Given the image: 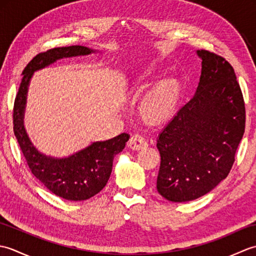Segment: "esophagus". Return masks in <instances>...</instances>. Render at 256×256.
<instances>
[{
  "mask_svg": "<svg viewBox=\"0 0 256 256\" xmlns=\"http://www.w3.org/2000/svg\"><path fill=\"white\" fill-rule=\"evenodd\" d=\"M128 148L133 150H143L145 148L146 146H148V142H146V140L140 136V135H132L131 138L128 142Z\"/></svg>",
  "mask_w": 256,
  "mask_h": 256,
  "instance_id": "1",
  "label": "esophagus"
}]
</instances>
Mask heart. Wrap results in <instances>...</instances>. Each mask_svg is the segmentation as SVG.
<instances>
[{
  "label": "heart",
  "mask_w": 256,
  "mask_h": 256,
  "mask_svg": "<svg viewBox=\"0 0 256 256\" xmlns=\"http://www.w3.org/2000/svg\"><path fill=\"white\" fill-rule=\"evenodd\" d=\"M160 70L154 67L145 68L133 76L126 84L128 94L138 96L150 84L158 78ZM182 96V84L176 78L160 80L145 92L140 101L138 113L146 124L162 125L175 116Z\"/></svg>",
  "instance_id": "heart-1"
}]
</instances>
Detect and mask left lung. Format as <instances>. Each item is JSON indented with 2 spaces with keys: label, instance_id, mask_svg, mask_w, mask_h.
Here are the masks:
<instances>
[{
  "label": "left lung",
  "instance_id": "obj_1",
  "mask_svg": "<svg viewBox=\"0 0 256 256\" xmlns=\"http://www.w3.org/2000/svg\"><path fill=\"white\" fill-rule=\"evenodd\" d=\"M201 76L194 98L157 138V192L174 202L202 197L229 175L246 130V106L234 69L224 57L197 50Z\"/></svg>",
  "mask_w": 256,
  "mask_h": 256
}]
</instances>
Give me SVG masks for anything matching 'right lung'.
Masks as SVG:
<instances>
[{"mask_svg":"<svg viewBox=\"0 0 256 256\" xmlns=\"http://www.w3.org/2000/svg\"><path fill=\"white\" fill-rule=\"evenodd\" d=\"M92 52L96 50L76 45L52 48L38 54L23 70V79L13 108L14 134L32 174L50 192L72 201L86 200L104 188L111 175L114 156L123 150L130 135L122 133L111 140L92 143L68 157L55 158L38 152L32 145L24 128V112L32 74L59 59L86 56Z\"/></svg>","mask_w":256,"mask_h":256,"instance_id":"obj_1","label":"right lung"}]
</instances>
